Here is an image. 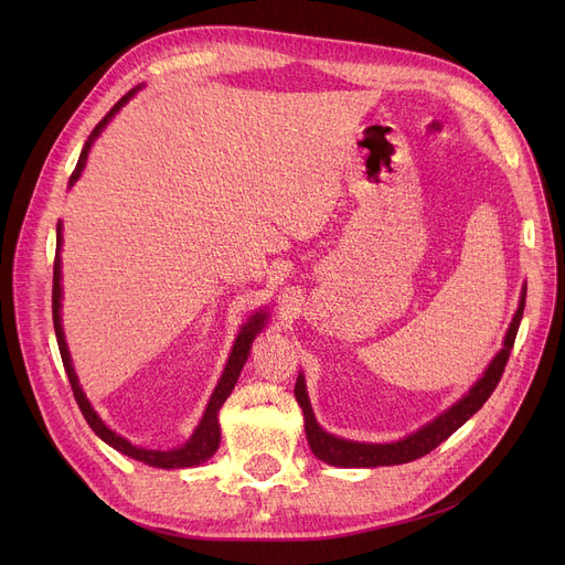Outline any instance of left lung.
Returning a JSON list of instances; mask_svg holds the SVG:
<instances>
[{
  "label": "left lung",
  "mask_w": 565,
  "mask_h": 565,
  "mask_svg": "<svg viewBox=\"0 0 565 565\" xmlns=\"http://www.w3.org/2000/svg\"><path fill=\"white\" fill-rule=\"evenodd\" d=\"M524 302H526V284L522 286L518 311L509 324L507 337H503L501 350L494 354L483 375L471 384L469 392L462 398H458L451 407L437 414L433 422L424 424L419 430L405 435L398 441H387V444L354 441V439H343L328 430H322L313 417L305 373H300L298 382H295V398H298L305 414V430H307V439L313 456L334 467H390V465L412 462L437 449L444 439L451 437L469 417H473V414H477L483 407V403L490 398V394L497 390L501 373L507 369V362L511 358L515 334L524 313Z\"/></svg>",
  "instance_id": "left-lung-1"
}]
</instances>
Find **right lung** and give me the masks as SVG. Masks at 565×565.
I'll list each match as a JSON object with an SVG mask.
<instances>
[{
    "label": "right lung",
    "instance_id": "add662e5",
    "mask_svg": "<svg viewBox=\"0 0 565 565\" xmlns=\"http://www.w3.org/2000/svg\"><path fill=\"white\" fill-rule=\"evenodd\" d=\"M141 88L135 86L132 92H128L121 100H118L107 114L103 121L94 128V132L88 135L82 153H79V160H77V167L75 171L71 173V181H68V188H73L77 183V178L82 175L84 167H86V158H88V151H92L94 141L100 137V132L107 128V124L111 121V118L118 114V109H121L137 92ZM62 222L56 224V256H54V277H52V320H54V334H56V343H58V352H62V362H64V369H66V375L71 380V387H73V394H75V401L84 414L86 424L92 426V430L105 441L109 444L111 449H116L118 454H124L132 460H139L143 465H151V467H158V469H185V467H196L201 462H205L211 456H215V451L220 449V407L224 405V401L231 396L233 387L237 377H241V371L249 358V350H252V341L256 339V334L265 328V320H267V313L265 311H256L252 318H247V322L241 328V332H237L235 337V343L231 348V354H228V362L222 371V377L217 382V387L211 396V401H207L205 405V412L203 417L199 422V426L194 428L192 437L183 444V447L178 449H169V451H153V449H143V447H137V444L128 441L126 437L118 435L116 430H111L100 417L98 412L94 409V405L88 403L84 390L79 387V380H77V373L73 369V360H71V352H68V343H66V337H64V324H62Z\"/></svg>",
    "mask_w": 565,
    "mask_h": 565
}]
</instances>
